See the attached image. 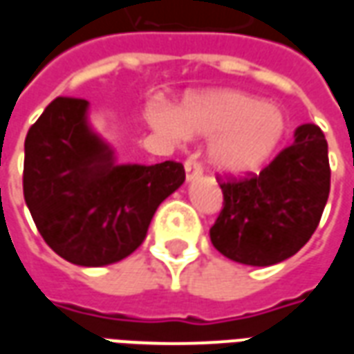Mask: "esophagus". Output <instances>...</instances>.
Masks as SVG:
<instances>
[{"label":"esophagus","mask_w":354,"mask_h":354,"mask_svg":"<svg viewBox=\"0 0 354 354\" xmlns=\"http://www.w3.org/2000/svg\"><path fill=\"white\" fill-rule=\"evenodd\" d=\"M185 167V178L187 180H193V178H199L203 174V167L201 162L197 161V157H187L184 162Z\"/></svg>","instance_id":"34e87169"}]
</instances>
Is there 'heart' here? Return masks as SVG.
Here are the masks:
<instances>
[{"label":"heart","instance_id":"1","mask_svg":"<svg viewBox=\"0 0 354 354\" xmlns=\"http://www.w3.org/2000/svg\"><path fill=\"white\" fill-rule=\"evenodd\" d=\"M149 124L172 140L184 138L185 132L214 136L208 159L225 174H246L261 167L288 129L281 109L239 91L193 96L184 102L180 117L169 108H157L149 113Z\"/></svg>","mask_w":354,"mask_h":354}]
</instances>
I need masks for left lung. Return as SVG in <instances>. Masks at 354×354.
I'll return each mask as SVG.
<instances>
[{
  "instance_id": "obj_1",
  "label": "left lung",
  "mask_w": 354,
  "mask_h": 354,
  "mask_svg": "<svg viewBox=\"0 0 354 354\" xmlns=\"http://www.w3.org/2000/svg\"><path fill=\"white\" fill-rule=\"evenodd\" d=\"M223 205L210 241L245 266H273L311 239L330 193L328 144L317 124L297 127L296 138L260 174L218 176Z\"/></svg>"
}]
</instances>
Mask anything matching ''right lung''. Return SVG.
Wrapping results in <instances>:
<instances>
[{
  "label": "right lung",
  "instance_id": "1",
  "mask_svg": "<svg viewBox=\"0 0 354 354\" xmlns=\"http://www.w3.org/2000/svg\"><path fill=\"white\" fill-rule=\"evenodd\" d=\"M88 102L58 96L28 131L24 201L43 241L75 266L123 260L147 235L155 210L184 184L182 162L115 165L87 124Z\"/></svg>",
  "mask_w": 354,
  "mask_h": 354
}]
</instances>
